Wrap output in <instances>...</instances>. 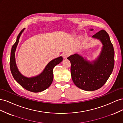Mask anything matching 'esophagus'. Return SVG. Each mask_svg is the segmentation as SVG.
Instances as JSON below:
<instances>
[{"label": "esophagus", "mask_w": 123, "mask_h": 123, "mask_svg": "<svg viewBox=\"0 0 123 123\" xmlns=\"http://www.w3.org/2000/svg\"><path fill=\"white\" fill-rule=\"evenodd\" d=\"M62 55L63 58L65 59L69 56L70 55V53L69 52H64L62 54Z\"/></svg>", "instance_id": "obj_1"}]
</instances>
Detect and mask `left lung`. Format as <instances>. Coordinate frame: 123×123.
<instances>
[{
	"mask_svg": "<svg viewBox=\"0 0 123 123\" xmlns=\"http://www.w3.org/2000/svg\"><path fill=\"white\" fill-rule=\"evenodd\" d=\"M92 37L98 39L103 44L101 52L95 60L90 62L77 53L67 58L71 62L73 83L78 88L89 91L97 90L106 83L114 65L113 47L106 31L102 30Z\"/></svg>",
	"mask_w": 123,
	"mask_h": 123,
	"instance_id": "1",
	"label": "left lung"
}]
</instances>
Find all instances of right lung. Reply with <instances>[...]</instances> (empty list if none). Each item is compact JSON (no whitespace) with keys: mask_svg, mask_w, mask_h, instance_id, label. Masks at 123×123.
<instances>
[{"mask_svg":"<svg viewBox=\"0 0 123 123\" xmlns=\"http://www.w3.org/2000/svg\"><path fill=\"white\" fill-rule=\"evenodd\" d=\"M25 28L22 30L18 35L16 42L13 44L11 52L10 66L11 73L14 79L24 88L33 92H42L49 88L53 80V69L55 66L62 61V56L56 58L50 61L43 71L39 75L31 77L23 75L18 70L15 59V51L20 37Z\"/></svg>","mask_w":123,"mask_h":123,"instance_id":"obj_1","label":"right lung"}]
</instances>
